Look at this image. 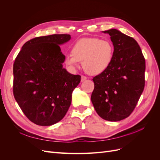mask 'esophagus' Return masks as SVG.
Masks as SVG:
<instances>
[{
  "mask_svg": "<svg viewBox=\"0 0 160 160\" xmlns=\"http://www.w3.org/2000/svg\"><path fill=\"white\" fill-rule=\"evenodd\" d=\"M88 79V78H87V77H85V76H83V75H82L81 76V82H83V81H85V80H87Z\"/></svg>",
  "mask_w": 160,
  "mask_h": 160,
  "instance_id": "34e87169",
  "label": "esophagus"
}]
</instances>
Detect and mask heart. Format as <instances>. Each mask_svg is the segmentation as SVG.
<instances>
[{
  "label": "heart",
  "instance_id": "1",
  "mask_svg": "<svg viewBox=\"0 0 160 160\" xmlns=\"http://www.w3.org/2000/svg\"><path fill=\"white\" fill-rule=\"evenodd\" d=\"M72 54L67 55L65 62L70 69L78 68L80 61L89 75H99L107 70L113 61L114 47L110 41L95 37L83 38L72 47Z\"/></svg>",
  "mask_w": 160,
  "mask_h": 160
}]
</instances>
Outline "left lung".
I'll list each match as a JSON object with an SVG mask.
<instances>
[{
  "instance_id": "8db88e82",
  "label": "left lung",
  "mask_w": 160,
  "mask_h": 160,
  "mask_svg": "<svg viewBox=\"0 0 160 160\" xmlns=\"http://www.w3.org/2000/svg\"><path fill=\"white\" fill-rule=\"evenodd\" d=\"M103 32L110 35L114 55L109 68L93 77L91 99L101 118L118 122L132 113L142 93L146 62L134 38L115 28Z\"/></svg>"
}]
</instances>
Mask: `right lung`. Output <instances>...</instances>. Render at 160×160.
<instances>
[{
  "instance_id": "obj_1",
  "label": "right lung",
  "mask_w": 160,
  "mask_h": 160,
  "mask_svg": "<svg viewBox=\"0 0 160 160\" xmlns=\"http://www.w3.org/2000/svg\"><path fill=\"white\" fill-rule=\"evenodd\" d=\"M70 35L36 37L22 46L13 65V94L19 107L34 123L49 126L65 117L81 76L63 68L60 45Z\"/></svg>"
}]
</instances>
